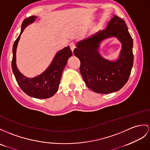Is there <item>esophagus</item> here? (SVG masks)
<instances>
[{
    "label": "esophagus",
    "instance_id": "34e87169",
    "mask_svg": "<svg viewBox=\"0 0 150 150\" xmlns=\"http://www.w3.org/2000/svg\"><path fill=\"white\" fill-rule=\"evenodd\" d=\"M69 46H70V47H71V50L72 51H74V48H75V44H74V42H71L70 44H69Z\"/></svg>",
    "mask_w": 150,
    "mask_h": 150
}]
</instances>
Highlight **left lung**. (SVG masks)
<instances>
[{"mask_svg": "<svg viewBox=\"0 0 150 150\" xmlns=\"http://www.w3.org/2000/svg\"><path fill=\"white\" fill-rule=\"evenodd\" d=\"M111 37L122 43L119 58L115 62L105 59L98 52L100 42ZM76 47L74 54L80 60V72L90 89L106 94L118 91L125 85L133 66V39L121 18L113 15L105 30L77 42Z\"/></svg>", "mask_w": 150, "mask_h": 150, "instance_id": "8db88e82", "label": "left lung"}]
</instances>
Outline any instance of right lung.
Segmentation results:
<instances>
[{
    "label": "right lung",
    "mask_w": 150,
    "mask_h": 150,
    "mask_svg": "<svg viewBox=\"0 0 150 150\" xmlns=\"http://www.w3.org/2000/svg\"><path fill=\"white\" fill-rule=\"evenodd\" d=\"M37 16H32L25 19L21 25L20 34L14 42L13 47V60L11 62L13 74L21 89L28 96L37 98H47L54 96L58 90L62 74L67 60L72 55L69 46L59 51L54 56L48 68L35 78H28L24 76L18 70L16 64V52L20 36L25 28L34 22Z\"/></svg>",
    "instance_id": "obj_1"
}]
</instances>
